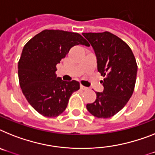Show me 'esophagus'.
Returning a JSON list of instances; mask_svg holds the SVG:
<instances>
[{"label": "esophagus", "instance_id": "obj_1", "mask_svg": "<svg viewBox=\"0 0 155 155\" xmlns=\"http://www.w3.org/2000/svg\"><path fill=\"white\" fill-rule=\"evenodd\" d=\"M80 88H81L83 91H87V90H88V87H84V86H83V85L80 86Z\"/></svg>", "mask_w": 155, "mask_h": 155}]
</instances>
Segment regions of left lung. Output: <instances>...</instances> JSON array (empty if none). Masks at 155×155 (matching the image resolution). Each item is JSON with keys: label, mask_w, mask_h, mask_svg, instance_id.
I'll return each mask as SVG.
<instances>
[{"label": "left lung", "mask_w": 155, "mask_h": 155, "mask_svg": "<svg viewBox=\"0 0 155 155\" xmlns=\"http://www.w3.org/2000/svg\"><path fill=\"white\" fill-rule=\"evenodd\" d=\"M97 57V71L103 92H96V100L87 109L97 118H109L117 114L132 97L136 85L137 64L128 45L114 34L84 33Z\"/></svg>", "instance_id": "obj_1"}]
</instances>
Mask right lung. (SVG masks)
<instances>
[{
  "instance_id": "1",
  "label": "right lung",
  "mask_w": 155,
  "mask_h": 155,
  "mask_svg": "<svg viewBox=\"0 0 155 155\" xmlns=\"http://www.w3.org/2000/svg\"><path fill=\"white\" fill-rule=\"evenodd\" d=\"M89 46L80 34L44 30L27 41L18 63L19 85L32 107L41 115L55 117L61 114L71 94L80 89L75 80L57 77V64L76 45Z\"/></svg>"
}]
</instances>
